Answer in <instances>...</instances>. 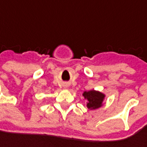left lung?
Masks as SVG:
<instances>
[{"label": "left lung", "mask_w": 147, "mask_h": 147, "mask_svg": "<svg viewBox=\"0 0 147 147\" xmlns=\"http://www.w3.org/2000/svg\"><path fill=\"white\" fill-rule=\"evenodd\" d=\"M83 96L87 99V108L89 109H96L102 106L103 101L105 99V95L103 93L96 91V90H90L85 91L83 93Z\"/></svg>", "instance_id": "obj_1"}]
</instances>
